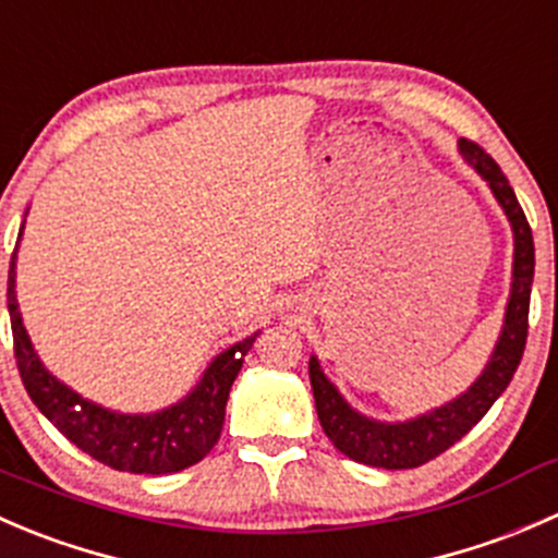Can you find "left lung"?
Segmentation results:
<instances>
[{
    "label": "left lung",
    "instance_id": "1",
    "mask_svg": "<svg viewBox=\"0 0 558 558\" xmlns=\"http://www.w3.org/2000/svg\"><path fill=\"white\" fill-rule=\"evenodd\" d=\"M459 154L486 180L513 229V280H510V296L505 305L502 331H499L486 367L466 391H461L459 397L440 408H432L404 421H380L359 413L342 397L340 388L326 378L318 356H311V386L320 426H324L326 437L335 442L337 451L359 464L380 466V470H413V466L426 464L429 459L448 451L502 397L523 356L529 329V296H532L534 280L532 229L515 199V191L510 189L497 161L470 140H459Z\"/></svg>",
    "mask_w": 558,
    "mask_h": 558
}]
</instances>
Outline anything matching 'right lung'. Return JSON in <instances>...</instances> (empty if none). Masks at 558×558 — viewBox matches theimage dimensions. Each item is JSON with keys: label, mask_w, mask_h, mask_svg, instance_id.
Returning a JSON list of instances; mask_svg holds the SVG:
<instances>
[{"label": "right lung", "mask_w": 558, "mask_h": 558, "mask_svg": "<svg viewBox=\"0 0 558 558\" xmlns=\"http://www.w3.org/2000/svg\"><path fill=\"white\" fill-rule=\"evenodd\" d=\"M21 238H24V227L10 258L8 311L21 380L39 413L66 440L112 470L134 472V475H167V472H180L205 459L221 437L229 391L243 367V359L262 331H253L251 337L218 353L207 364L196 386L170 408L154 410V413L110 410L61 384L37 356L24 318H21L19 296H15V262H19Z\"/></svg>", "instance_id": "1"}]
</instances>
